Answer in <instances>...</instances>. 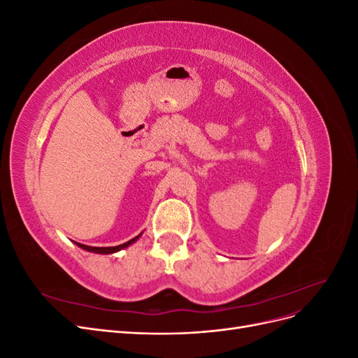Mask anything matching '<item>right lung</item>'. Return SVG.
Instances as JSON below:
<instances>
[{"label": "right lung", "mask_w": 358, "mask_h": 358, "mask_svg": "<svg viewBox=\"0 0 358 358\" xmlns=\"http://www.w3.org/2000/svg\"><path fill=\"white\" fill-rule=\"evenodd\" d=\"M138 236H140V234H138ZM138 236H136L134 239L128 241V242H125V243H122V245H117V246H107V248L86 246V245H82V243H78V242H74V243L78 245V246H80L82 249H86V251H91V252H99V254H112V252H116V251H119V249H124V248H127L128 245H131L133 242H136V241L138 239Z\"/></svg>", "instance_id": "right-lung-1"}]
</instances>
